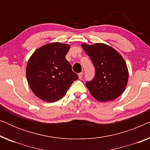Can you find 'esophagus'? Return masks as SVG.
<instances>
[{"label": "esophagus", "mask_w": 150, "mask_h": 150, "mask_svg": "<svg viewBox=\"0 0 150 150\" xmlns=\"http://www.w3.org/2000/svg\"><path fill=\"white\" fill-rule=\"evenodd\" d=\"M83 72H81V73L79 74V79H81V78L83 77Z\"/></svg>", "instance_id": "34e87169"}]
</instances>
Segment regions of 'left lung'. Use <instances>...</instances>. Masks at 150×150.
Returning a JSON list of instances; mask_svg holds the SVG:
<instances>
[{
    "label": "left lung",
    "instance_id": "8db88e82",
    "mask_svg": "<svg viewBox=\"0 0 150 150\" xmlns=\"http://www.w3.org/2000/svg\"><path fill=\"white\" fill-rule=\"evenodd\" d=\"M82 47L95 67V76L85 83L92 96L100 102H107L122 95L128 83V71L120 54L100 43L83 44Z\"/></svg>",
    "mask_w": 150,
    "mask_h": 150
}]
</instances>
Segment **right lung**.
I'll use <instances>...</instances> for the list:
<instances>
[{"label": "right lung", "instance_id": "add662e5", "mask_svg": "<svg viewBox=\"0 0 150 150\" xmlns=\"http://www.w3.org/2000/svg\"><path fill=\"white\" fill-rule=\"evenodd\" d=\"M70 46L59 42L40 47L26 66L28 85L37 97L48 102L61 99L79 76L65 59Z\"/></svg>", "mask_w": 150, "mask_h": 150}]
</instances>
